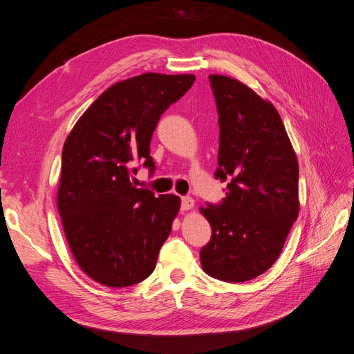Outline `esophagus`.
<instances>
[{
    "label": "esophagus",
    "mask_w": 354,
    "mask_h": 354,
    "mask_svg": "<svg viewBox=\"0 0 354 354\" xmlns=\"http://www.w3.org/2000/svg\"><path fill=\"white\" fill-rule=\"evenodd\" d=\"M195 207V201L189 198V196H185L181 198V211H189Z\"/></svg>",
    "instance_id": "obj_1"
}]
</instances>
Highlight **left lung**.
<instances>
[{
  "label": "left lung",
  "instance_id": "8db88e82",
  "mask_svg": "<svg viewBox=\"0 0 354 354\" xmlns=\"http://www.w3.org/2000/svg\"><path fill=\"white\" fill-rule=\"evenodd\" d=\"M220 145L216 177L229 178L220 205L201 208L212 229L202 269L224 282L269 270L298 217V160L279 112L248 85L209 75Z\"/></svg>",
  "mask_w": 354,
  "mask_h": 354
}]
</instances>
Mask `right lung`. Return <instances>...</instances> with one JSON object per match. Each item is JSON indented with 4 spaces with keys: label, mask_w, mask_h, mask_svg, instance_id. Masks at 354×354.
Masks as SVG:
<instances>
[{
    "label": "right lung",
    "mask_w": 354,
    "mask_h": 354,
    "mask_svg": "<svg viewBox=\"0 0 354 354\" xmlns=\"http://www.w3.org/2000/svg\"><path fill=\"white\" fill-rule=\"evenodd\" d=\"M195 75L147 72L113 84L75 124L62 152L57 209L81 270L124 288L155 270L180 198L131 183L134 164L155 162L151 140L160 115L183 97Z\"/></svg>",
    "instance_id": "add662e5"
}]
</instances>
